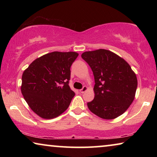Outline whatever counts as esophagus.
<instances>
[{
	"mask_svg": "<svg viewBox=\"0 0 157 157\" xmlns=\"http://www.w3.org/2000/svg\"><path fill=\"white\" fill-rule=\"evenodd\" d=\"M86 90H87V87L84 86H83V88L79 90V92H80L81 94H83V93H84L85 91H86Z\"/></svg>",
	"mask_w": 157,
	"mask_h": 157,
	"instance_id": "obj_1",
	"label": "esophagus"
}]
</instances>
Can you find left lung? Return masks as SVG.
Masks as SVG:
<instances>
[{
    "label": "left lung",
    "instance_id": "obj_1",
    "mask_svg": "<svg viewBox=\"0 0 157 157\" xmlns=\"http://www.w3.org/2000/svg\"><path fill=\"white\" fill-rule=\"evenodd\" d=\"M82 58L91 67L95 79L94 99L87 103L89 110L107 120L122 115L134 100L138 84L128 63L105 49L85 52Z\"/></svg>",
    "mask_w": 157,
    "mask_h": 157
}]
</instances>
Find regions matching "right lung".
I'll use <instances>...</instances> for the list:
<instances>
[{
  "label": "right lung",
  "instance_id": "obj_1",
  "mask_svg": "<svg viewBox=\"0 0 157 157\" xmlns=\"http://www.w3.org/2000/svg\"><path fill=\"white\" fill-rule=\"evenodd\" d=\"M75 52H52L32 62L22 75L21 93L34 113L45 119L67 109L75 93L69 87Z\"/></svg>",
  "mask_w": 157,
  "mask_h": 157
}]
</instances>
